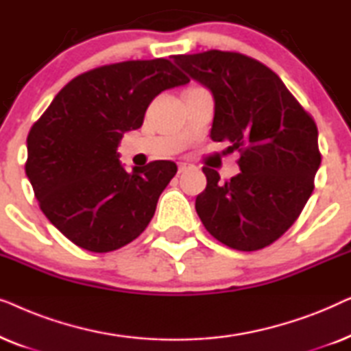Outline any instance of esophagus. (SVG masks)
<instances>
[{
    "mask_svg": "<svg viewBox=\"0 0 351 351\" xmlns=\"http://www.w3.org/2000/svg\"><path fill=\"white\" fill-rule=\"evenodd\" d=\"M186 169H189L186 162H180V165H179V174H182V172H185Z\"/></svg>",
    "mask_w": 351,
    "mask_h": 351,
    "instance_id": "34e87169",
    "label": "esophagus"
}]
</instances>
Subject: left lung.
Instances as JSON below:
<instances>
[{"mask_svg":"<svg viewBox=\"0 0 351 351\" xmlns=\"http://www.w3.org/2000/svg\"><path fill=\"white\" fill-rule=\"evenodd\" d=\"M210 89V138L241 153V172L222 184L203 167L208 185L196 196L204 228L225 246L258 251L285 234L315 189L321 165L318 128L275 71L239 52L210 49L172 57Z\"/></svg>","mask_w":351,"mask_h":351,"instance_id":"1","label":"left lung"}]
</instances>
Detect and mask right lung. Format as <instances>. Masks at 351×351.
Instances as JSON below:
<instances>
[{
  "label": "right lung",
  "mask_w": 351,
  "mask_h": 351,
  "mask_svg": "<svg viewBox=\"0 0 351 351\" xmlns=\"http://www.w3.org/2000/svg\"><path fill=\"white\" fill-rule=\"evenodd\" d=\"M189 81L167 59L97 66L62 88L33 124L27 177L43 213L76 246L114 251L150 223L176 162L126 172L117 150L124 132L142 126L158 94Z\"/></svg>",
  "instance_id": "obj_1"
}]
</instances>
